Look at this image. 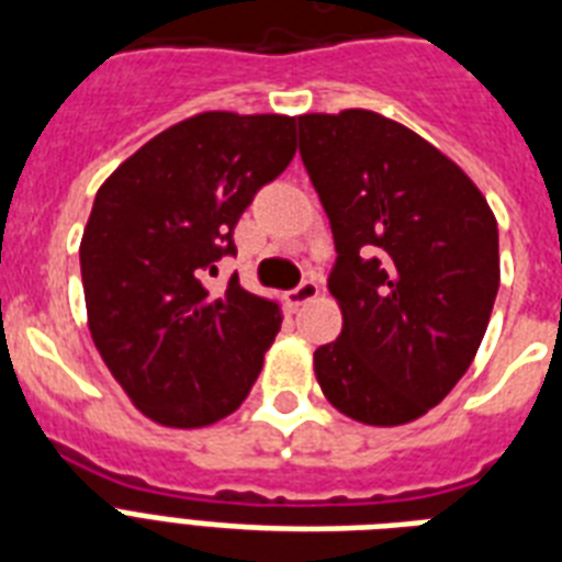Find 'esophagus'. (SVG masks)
<instances>
[{
  "instance_id": "34e87169",
  "label": "esophagus",
  "mask_w": 562,
  "mask_h": 562,
  "mask_svg": "<svg viewBox=\"0 0 562 562\" xmlns=\"http://www.w3.org/2000/svg\"><path fill=\"white\" fill-rule=\"evenodd\" d=\"M318 290H322V286H318L313 278H307V281H302V284L295 286V290H290V293H286V302H290V307H302V304H307L316 299Z\"/></svg>"
}]
</instances>
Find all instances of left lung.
Here are the masks:
<instances>
[{"instance_id":"8db88e82","label":"left lung","mask_w":562,"mask_h":562,"mask_svg":"<svg viewBox=\"0 0 562 562\" xmlns=\"http://www.w3.org/2000/svg\"><path fill=\"white\" fill-rule=\"evenodd\" d=\"M325 205L342 334L313 353L322 392L368 426H401L452 392L499 293V228L473 179L371 110L299 115Z\"/></svg>"}]
</instances>
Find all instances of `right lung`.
<instances>
[{
	"instance_id": "1",
	"label": "right lung",
	"mask_w": 562,
	"mask_h": 562,
	"mask_svg": "<svg viewBox=\"0 0 562 562\" xmlns=\"http://www.w3.org/2000/svg\"><path fill=\"white\" fill-rule=\"evenodd\" d=\"M295 156V119L203 112L150 138L95 194L80 276L95 348L127 397L161 426L232 415L281 330L276 302L237 276L235 226Z\"/></svg>"
}]
</instances>
